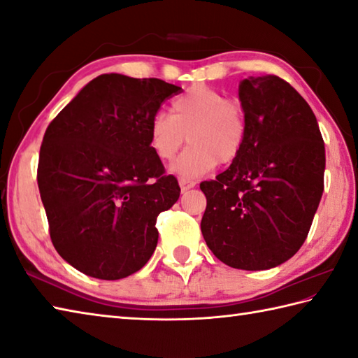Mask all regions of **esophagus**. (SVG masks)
I'll return each mask as SVG.
<instances>
[{"label": "esophagus", "mask_w": 358, "mask_h": 358, "mask_svg": "<svg viewBox=\"0 0 358 358\" xmlns=\"http://www.w3.org/2000/svg\"><path fill=\"white\" fill-rule=\"evenodd\" d=\"M197 186V181L194 180H189V178H180V187L181 191H189V189H192Z\"/></svg>", "instance_id": "obj_1"}]
</instances>
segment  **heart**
Masks as SVG:
<instances>
[{
	"label": "heart",
	"mask_w": 358,
	"mask_h": 358,
	"mask_svg": "<svg viewBox=\"0 0 358 358\" xmlns=\"http://www.w3.org/2000/svg\"><path fill=\"white\" fill-rule=\"evenodd\" d=\"M247 133L242 102L199 83L175 97L171 115L161 111L152 117L149 144L157 158L171 161L187 136L191 145L173 161L171 171L191 180L211 172L217 163H233L241 155Z\"/></svg>",
	"instance_id": "b5f03b06"
}]
</instances>
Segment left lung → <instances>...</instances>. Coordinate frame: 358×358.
I'll return each instance as SVG.
<instances>
[{
  "mask_svg": "<svg viewBox=\"0 0 358 358\" xmlns=\"http://www.w3.org/2000/svg\"><path fill=\"white\" fill-rule=\"evenodd\" d=\"M248 133L241 155L203 181L201 234L217 259L268 270L304 243L324 191L326 150L309 103L278 76L239 85Z\"/></svg>",
  "mask_w": 358,
  "mask_h": 358,
  "instance_id": "8db88e82",
  "label": "left lung"
}]
</instances>
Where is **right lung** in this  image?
I'll return each mask as SVG.
<instances>
[{
    "label": "right lung",
    "mask_w": 358,
    "mask_h": 358,
    "mask_svg": "<svg viewBox=\"0 0 358 358\" xmlns=\"http://www.w3.org/2000/svg\"><path fill=\"white\" fill-rule=\"evenodd\" d=\"M180 91L161 79L102 74L48 125L40 197L54 248L76 270L115 281L155 251L157 217L178 200L180 186L152 152L149 125Z\"/></svg>",
    "instance_id": "right-lung-1"
}]
</instances>
